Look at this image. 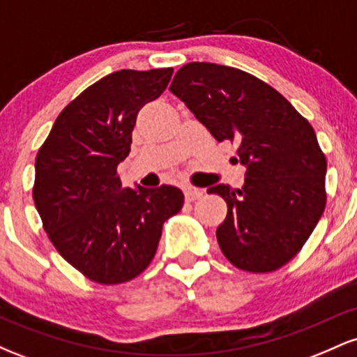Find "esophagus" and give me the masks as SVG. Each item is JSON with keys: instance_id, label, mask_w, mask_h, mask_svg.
I'll list each match as a JSON object with an SVG mask.
<instances>
[{"instance_id": "34e87169", "label": "esophagus", "mask_w": 357, "mask_h": 357, "mask_svg": "<svg viewBox=\"0 0 357 357\" xmlns=\"http://www.w3.org/2000/svg\"><path fill=\"white\" fill-rule=\"evenodd\" d=\"M204 190L202 188H195V186H188L184 188V198L188 199V202H195V199L202 198Z\"/></svg>"}]
</instances>
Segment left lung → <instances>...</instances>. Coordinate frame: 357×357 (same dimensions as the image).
I'll use <instances>...</instances> for the list:
<instances>
[{
	"label": "left lung",
	"mask_w": 357,
	"mask_h": 357,
	"mask_svg": "<svg viewBox=\"0 0 357 357\" xmlns=\"http://www.w3.org/2000/svg\"><path fill=\"white\" fill-rule=\"evenodd\" d=\"M216 141L238 142L245 184L208 190L227 202L216 230L236 268L267 273L304 247L326 208V155L312 126L282 93L227 65L192 61L169 87Z\"/></svg>",
	"instance_id": "left-lung-1"
}]
</instances>
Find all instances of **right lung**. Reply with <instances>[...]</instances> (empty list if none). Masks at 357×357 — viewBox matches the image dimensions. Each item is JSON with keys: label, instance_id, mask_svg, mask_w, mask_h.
Here are the masks:
<instances>
[{"label": "right lung", "instance_id": "right-lung-1", "mask_svg": "<svg viewBox=\"0 0 357 357\" xmlns=\"http://www.w3.org/2000/svg\"><path fill=\"white\" fill-rule=\"evenodd\" d=\"M173 68L109 73L56 117L35 159L33 199L48 238L89 280L124 284L154 258L162 225L183 208L174 186L124 188L137 112L158 99Z\"/></svg>", "mask_w": 357, "mask_h": 357}]
</instances>
